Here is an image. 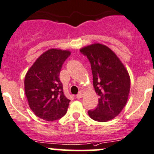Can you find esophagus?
Masks as SVG:
<instances>
[{
  "instance_id": "esophagus-1",
  "label": "esophagus",
  "mask_w": 154,
  "mask_h": 154,
  "mask_svg": "<svg viewBox=\"0 0 154 154\" xmlns=\"http://www.w3.org/2000/svg\"><path fill=\"white\" fill-rule=\"evenodd\" d=\"M83 94H84V91H79V93L78 94H77V95H76V97H77V98H81V97H83Z\"/></svg>"
}]
</instances>
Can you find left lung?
Segmentation results:
<instances>
[{
    "mask_svg": "<svg viewBox=\"0 0 154 154\" xmlns=\"http://www.w3.org/2000/svg\"><path fill=\"white\" fill-rule=\"evenodd\" d=\"M80 51L91 63L93 86L99 96L97 106L88 110V116L100 122L112 120L122 112L128 100V71L116 54L104 45L94 43Z\"/></svg>",
    "mask_w": 154,
    "mask_h": 154,
    "instance_id": "obj_1",
    "label": "left lung"
}]
</instances>
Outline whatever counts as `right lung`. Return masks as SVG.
I'll list each match as a JSON object with an SVG mask.
<instances>
[{
	"label": "right lung",
	"mask_w": 154,
	"mask_h": 154,
	"mask_svg": "<svg viewBox=\"0 0 154 154\" xmlns=\"http://www.w3.org/2000/svg\"><path fill=\"white\" fill-rule=\"evenodd\" d=\"M71 54L67 50L51 48L29 68L24 79V91L34 114L48 122L66 115L69 102L60 80L62 66Z\"/></svg>",
	"instance_id": "obj_1"
}]
</instances>
